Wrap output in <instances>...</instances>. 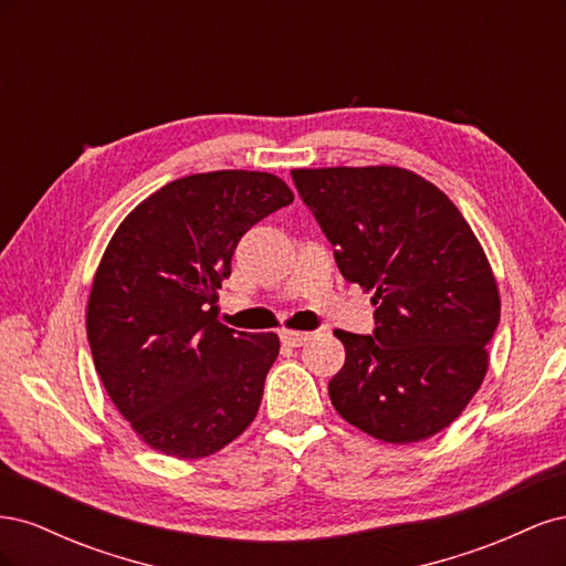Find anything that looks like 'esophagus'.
I'll return each instance as SVG.
<instances>
[{"label": "esophagus", "instance_id": "esophagus-1", "mask_svg": "<svg viewBox=\"0 0 566 566\" xmlns=\"http://www.w3.org/2000/svg\"><path fill=\"white\" fill-rule=\"evenodd\" d=\"M310 337L312 335L304 333V331H287V328L281 331V342H283V345H287V347H302Z\"/></svg>", "mask_w": 566, "mask_h": 566}]
</instances>
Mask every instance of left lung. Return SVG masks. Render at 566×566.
I'll return each mask as SVG.
<instances>
[{
	"label": "left lung",
	"instance_id": "8db88e82",
	"mask_svg": "<svg viewBox=\"0 0 566 566\" xmlns=\"http://www.w3.org/2000/svg\"><path fill=\"white\" fill-rule=\"evenodd\" d=\"M349 283L373 290V335L335 331L328 382L358 430L413 443L449 427L482 387L501 295L482 243L434 184L403 167L293 169Z\"/></svg>",
	"mask_w": 566,
	"mask_h": 566
}]
</instances>
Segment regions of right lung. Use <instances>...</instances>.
Listing matches in <instances>:
<instances>
[{
  "mask_svg": "<svg viewBox=\"0 0 566 566\" xmlns=\"http://www.w3.org/2000/svg\"><path fill=\"white\" fill-rule=\"evenodd\" d=\"M295 200L269 172L169 181L125 217L94 273L87 337L111 401L150 449L191 460L241 437L276 361V333L217 321L238 241Z\"/></svg>",
  "mask_w": 566,
  "mask_h": 566,
  "instance_id": "1",
  "label": "right lung"
}]
</instances>
